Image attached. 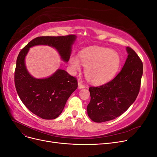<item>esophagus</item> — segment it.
Here are the masks:
<instances>
[{
	"label": "esophagus",
	"instance_id": "34e87169",
	"mask_svg": "<svg viewBox=\"0 0 157 157\" xmlns=\"http://www.w3.org/2000/svg\"><path fill=\"white\" fill-rule=\"evenodd\" d=\"M78 89H82V88H84L85 86H84V85L80 82H78Z\"/></svg>",
	"mask_w": 157,
	"mask_h": 157
}]
</instances>
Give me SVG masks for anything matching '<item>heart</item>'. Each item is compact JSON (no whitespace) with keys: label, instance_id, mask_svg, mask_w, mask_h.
<instances>
[{"label":"heart","instance_id":"heart-1","mask_svg":"<svg viewBox=\"0 0 157 157\" xmlns=\"http://www.w3.org/2000/svg\"><path fill=\"white\" fill-rule=\"evenodd\" d=\"M79 58L85 67L87 80L98 85L105 84L115 77L121 63V57L116 51L97 46L82 50L79 53ZM80 60L77 56H71L69 63L73 72L80 70Z\"/></svg>","mask_w":157,"mask_h":157}]
</instances>
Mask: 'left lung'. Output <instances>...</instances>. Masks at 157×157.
<instances>
[{"label":"left lung","mask_w":157,"mask_h":157,"mask_svg":"<svg viewBox=\"0 0 157 157\" xmlns=\"http://www.w3.org/2000/svg\"><path fill=\"white\" fill-rule=\"evenodd\" d=\"M128 58L121 72L110 82L100 86L89 88L90 101L88 115L95 122L115 119L134 103L139 94L143 75V63L130 47Z\"/></svg>","instance_id":"left-lung-1"}]
</instances>
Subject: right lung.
<instances>
[{"label":"right lung","instance_id":"obj_1","mask_svg":"<svg viewBox=\"0 0 157 157\" xmlns=\"http://www.w3.org/2000/svg\"><path fill=\"white\" fill-rule=\"evenodd\" d=\"M76 39L74 35L39 36L19 53L14 73L17 93L26 107L43 119H55L59 116L68 98L77 88L78 82L76 78L63 69H58L48 78H34L26 68L25 57L31 47L48 45L58 52L61 59L68 62Z\"/></svg>","mask_w":157,"mask_h":157}]
</instances>
